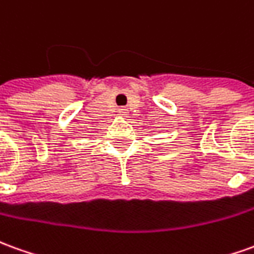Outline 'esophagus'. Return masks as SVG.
I'll return each mask as SVG.
<instances>
[{
	"mask_svg": "<svg viewBox=\"0 0 254 254\" xmlns=\"http://www.w3.org/2000/svg\"><path fill=\"white\" fill-rule=\"evenodd\" d=\"M127 109H120V110H118V113H120V115H122V117H124V115H127Z\"/></svg>",
	"mask_w": 254,
	"mask_h": 254,
	"instance_id": "esophagus-1",
	"label": "esophagus"
}]
</instances>
